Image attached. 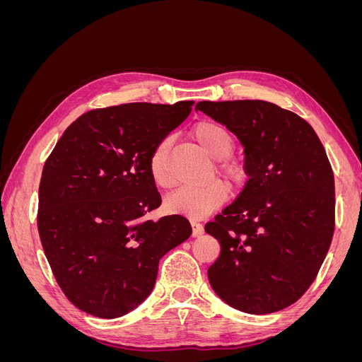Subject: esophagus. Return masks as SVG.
I'll return each mask as SVG.
<instances>
[{
    "label": "esophagus",
    "mask_w": 362,
    "mask_h": 362,
    "mask_svg": "<svg viewBox=\"0 0 362 362\" xmlns=\"http://www.w3.org/2000/svg\"><path fill=\"white\" fill-rule=\"evenodd\" d=\"M192 228H193V237H199L204 234V226L198 221H192Z\"/></svg>",
    "instance_id": "esophagus-1"
}]
</instances>
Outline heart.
<instances>
[{"mask_svg": "<svg viewBox=\"0 0 362 362\" xmlns=\"http://www.w3.org/2000/svg\"><path fill=\"white\" fill-rule=\"evenodd\" d=\"M193 136L205 154L217 161V170L228 181H238L242 178L240 164L226 157L234 149V137L229 129L217 122L205 120L194 127ZM169 148L170 139L166 137L154 148L149 160L151 177L158 187L168 189L173 184L169 169ZM228 199V187L218 180H213L204 185H184L173 192L166 199V208L170 213L185 214L190 217H204L213 213Z\"/></svg>", "mask_w": 362, "mask_h": 362, "instance_id": "b5f03b06", "label": "heart"}]
</instances>
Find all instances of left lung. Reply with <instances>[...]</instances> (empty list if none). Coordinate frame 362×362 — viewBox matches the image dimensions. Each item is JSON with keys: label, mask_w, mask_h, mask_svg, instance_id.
<instances>
[{"label": "left lung", "mask_w": 362, "mask_h": 362, "mask_svg": "<svg viewBox=\"0 0 362 362\" xmlns=\"http://www.w3.org/2000/svg\"><path fill=\"white\" fill-rule=\"evenodd\" d=\"M204 112L237 136L247 182L205 225L221 243L208 269L214 293L247 314L287 308L310 288L331 246L334 173L313 127L267 101H202Z\"/></svg>", "instance_id": "1"}]
</instances>
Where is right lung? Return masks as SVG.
<instances>
[{"label":"right lung","mask_w":362,"mask_h":362,"mask_svg":"<svg viewBox=\"0 0 362 362\" xmlns=\"http://www.w3.org/2000/svg\"><path fill=\"white\" fill-rule=\"evenodd\" d=\"M193 101L131 103L87 112L64 131L39 185L37 229L51 270L81 311L116 319L156 286L158 262L192 234L184 216H144L161 204L149 172L158 141Z\"/></svg>","instance_id":"1"}]
</instances>
